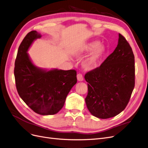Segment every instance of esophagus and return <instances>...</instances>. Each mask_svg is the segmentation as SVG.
Masks as SVG:
<instances>
[{
    "mask_svg": "<svg viewBox=\"0 0 148 148\" xmlns=\"http://www.w3.org/2000/svg\"><path fill=\"white\" fill-rule=\"evenodd\" d=\"M77 79L78 81H82L84 80V78H83V76H82V75L80 73L78 74L77 75Z\"/></svg>",
    "mask_w": 148,
    "mask_h": 148,
    "instance_id": "1",
    "label": "esophagus"
}]
</instances>
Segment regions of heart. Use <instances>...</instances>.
<instances>
[{"label": "heart", "mask_w": 148, "mask_h": 148, "mask_svg": "<svg viewBox=\"0 0 148 148\" xmlns=\"http://www.w3.org/2000/svg\"><path fill=\"white\" fill-rule=\"evenodd\" d=\"M107 49L98 40L85 44L78 50V54H87L91 52L82 61V66L86 70H92L97 68L105 56Z\"/></svg>", "instance_id": "heart-1"}]
</instances>
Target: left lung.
Returning <instances> with one entry per match:
<instances>
[{
    "label": "left lung",
    "mask_w": 148,
    "mask_h": 148,
    "mask_svg": "<svg viewBox=\"0 0 148 148\" xmlns=\"http://www.w3.org/2000/svg\"><path fill=\"white\" fill-rule=\"evenodd\" d=\"M118 45L99 67L87 72L85 101L91 114L98 119L114 117L125 109L135 86L134 55L119 34Z\"/></svg>",
    "instance_id": "1"
}]
</instances>
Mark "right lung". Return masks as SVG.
<instances>
[{
    "instance_id": "obj_1",
    "label": "right lung",
    "mask_w": 148,
    "mask_h": 148,
    "mask_svg": "<svg viewBox=\"0 0 148 148\" xmlns=\"http://www.w3.org/2000/svg\"><path fill=\"white\" fill-rule=\"evenodd\" d=\"M41 36L36 31L26 35L17 51L14 73L17 90L23 101L36 113L50 115L62 108L77 79L75 70H48L33 63L27 51Z\"/></svg>"
}]
</instances>
